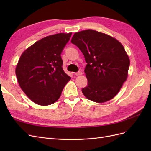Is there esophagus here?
I'll use <instances>...</instances> for the list:
<instances>
[{
  "instance_id": "1",
  "label": "esophagus",
  "mask_w": 151,
  "mask_h": 151,
  "mask_svg": "<svg viewBox=\"0 0 151 151\" xmlns=\"http://www.w3.org/2000/svg\"><path fill=\"white\" fill-rule=\"evenodd\" d=\"M82 74H83V72L79 71V72H76L75 73V75L76 76H81Z\"/></svg>"
}]
</instances>
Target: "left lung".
<instances>
[{
    "instance_id": "1",
    "label": "left lung",
    "mask_w": 151,
    "mask_h": 151,
    "mask_svg": "<svg viewBox=\"0 0 151 151\" xmlns=\"http://www.w3.org/2000/svg\"><path fill=\"white\" fill-rule=\"evenodd\" d=\"M71 43L83 53L88 84L82 92L88 99L102 103L113 99L128 77L130 59L119 41L97 31L74 33Z\"/></svg>"
}]
</instances>
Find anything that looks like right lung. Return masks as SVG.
<instances>
[{
    "label": "right lung",
    "instance_id": "1",
    "mask_svg": "<svg viewBox=\"0 0 151 151\" xmlns=\"http://www.w3.org/2000/svg\"><path fill=\"white\" fill-rule=\"evenodd\" d=\"M72 33L48 36L25 50L16 67L21 89L32 101L42 106L55 103L70 77L62 68L61 53Z\"/></svg>",
    "mask_w": 151,
    "mask_h": 151
}]
</instances>
